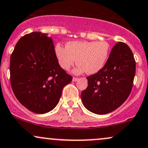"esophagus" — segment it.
I'll return each mask as SVG.
<instances>
[{
  "mask_svg": "<svg viewBox=\"0 0 148 148\" xmlns=\"http://www.w3.org/2000/svg\"><path fill=\"white\" fill-rule=\"evenodd\" d=\"M78 80H79V79H78V78H76V77H74L72 79V81L73 82H76V81H77Z\"/></svg>",
  "mask_w": 148,
  "mask_h": 148,
  "instance_id": "1",
  "label": "esophagus"
}]
</instances>
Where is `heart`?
<instances>
[{
  "label": "heart",
  "mask_w": 148,
  "mask_h": 148,
  "mask_svg": "<svg viewBox=\"0 0 148 148\" xmlns=\"http://www.w3.org/2000/svg\"><path fill=\"white\" fill-rule=\"evenodd\" d=\"M55 56L59 65L69 70L77 60L79 65L74 70L76 74L86 72L95 74L106 65L110 54V45L106 41H69L65 47L56 44Z\"/></svg>",
  "instance_id": "b5f03b06"
}]
</instances>
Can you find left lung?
Returning <instances> with one entry per match:
<instances>
[{
  "instance_id": "obj_1",
  "label": "left lung",
  "mask_w": 148,
  "mask_h": 148,
  "mask_svg": "<svg viewBox=\"0 0 148 148\" xmlns=\"http://www.w3.org/2000/svg\"><path fill=\"white\" fill-rule=\"evenodd\" d=\"M135 72L136 62L130 48L124 42H117L105 66L87 77L88 88L81 94L83 106L97 114L117 109L130 94Z\"/></svg>"
}]
</instances>
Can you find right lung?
Returning a JSON list of instances; mask_svg holds the SVG:
<instances>
[{
	"label": "right lung",
	"mask_w": 148,
	"mask_h": 148,
	"mask_svg": "<svg viewBox=\"0 0 148 148\" xmlns=\"http://www.w3.org/2000/svg\"><path fill=\"white\" fill-rule=\"evenodd\" d=\"M10 69L14 95L37 114L54 109L63 88L72 80L58 63L52 39L38 32L19 39L11 55Z\"/></svg>",
	"instance_id": "obj_1"
}]
</instances>
